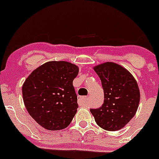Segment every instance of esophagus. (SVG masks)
Masks as SVG:
<instances>
[{"label":"esophagus","mask_w":159,"mask_h":159,"mask_svg":"<svg viewBox=\"0 0 159 159\" xmlns=\"http://www.w3.org/2000/svg\"><path fill=\"white\" fill-rule=\"evenodd\" d=\"M86 101H87V97H86V96H82V97L79 96V97H78V102L80 105L85 104Z\"/></svg>","instance_id":"1"}]
</instances>
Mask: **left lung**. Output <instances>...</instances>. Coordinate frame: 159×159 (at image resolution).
I'll list each match as a JSON object with an SVG mask.
<instances>
[{"label": "left lung", "instance_id": "left-lung-1", "mask_svg": "<svg viewBox=\"0 0 159 159\" xmlns=\"http://www.w3.org/2000/svg\"><path fill=\"white\" fill-rule=\"evenodd\" d=\"M101 80L104 91V102L91 113L98 126L107 131H117L135 116L140 93L133 75L124 67L106 62L94 68Z\"/></svg>", "mask_w": 159, "mask_h": 159}]
</instances>
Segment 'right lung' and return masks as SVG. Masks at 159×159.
<instances>
[{
  "mask_svg": "<svg viewBox=\"0 0 159 159\" xmlns=\"http://www.w3.org/2000/svg\"><path fill=\"white\" fill-rule=\"evenodd\" d=\"M78 73V66L70 62L49 61L26 79L22 88L23 102L42 127L61 130L71 123L78 108L72 85Z\"/></svg>",
  "mask_w": 159,
  "mask_h": 159,
  "instance_id": "right-lung-1",
  "label": "right lung"
}]
</instances>
